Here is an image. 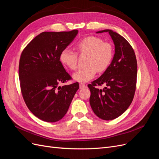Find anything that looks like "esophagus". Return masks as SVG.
I'll use <instances>...</instances> for the list:
<instances>
[{"label": "esophagus", "instance_id": "esophagus-1", "mask_svg": "<svg viewBox=\"0 0 159 159\" xmlns=\"http://www.w3.org/2000/svg\"><path fill=\"white\" fill-rule=\"evenodd\" d=\"M86 87H87V85H86L85 84H82V83L80 84V89H84V88H85Z\"/></svg>", "mask_w": 159, "mask_h": 159}]
</instances>
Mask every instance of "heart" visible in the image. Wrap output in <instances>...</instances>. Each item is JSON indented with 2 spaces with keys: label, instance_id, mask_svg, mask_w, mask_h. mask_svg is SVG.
Returning a JSON list of instances; mask_svg holds the SVG:
<instances>
[{
  "label": "heart",
  "instance_id": "obj_1",
  "mask_svg": "<svg viewBox=\"0 0 159 159\" xmlns=\"http://www.w3.org/2000/svg\"><path fill=\"white\" fill-rule=\"evenodd\" d=\"M75 48L78 54H88L86 64L88 66L80 68L73 74L74 79L79 82H87L94 78L97 70L101 72L106 70L113 57L112 45L96 36L82 38L75 44ZM60 60L71 70H75L78 67V54L68 48L61 52Z\"/></svg>",
  "mask_w": 159,
  "mask_h": 159
}]
</instances>
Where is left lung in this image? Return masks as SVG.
Masks as SVG:
<instances>
[{
  "mask_svg": "<svg viewBox=\"0 0 159 159\" xmlns=\"http://www.w3.org/2000/svg\"><path fill=\"white\" fill-rule=\"evenodd\" d=\"M108 32L115 44L111 63L98 79L88 84L91 91L90 105L94 113L103 120H112L122 115L133 99L136 89L137 62L131 44L117 32ZM106 87L99 90L97 86Z\"/></svg>",
  "mask_w": 159,
  "mask_h": 159,
  "instance_id": "obj_1",
  "label": "left lung"
}]
</instances>
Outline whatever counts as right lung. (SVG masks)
I'll return each instance as SVG.
<instances>
[{
    "instance_id": "1",
    "label": "right lung",
    "mask_w": 159,
    "mask_h": 159,
    "mask_svg": "<svg viewBox=\"0 0 159 159\" xmlns=\"http://www.w3.org/2000/svg\"><path fill=\"white\" fill-rule=\"evenodd\" d=\"M78 33L42 32L22 52L18 69L21 93L28 108L42 121L53 123L63 118L79 89L78 82L58 86L71 79L60 54Z\"/></svg>"
}]
</instances>
